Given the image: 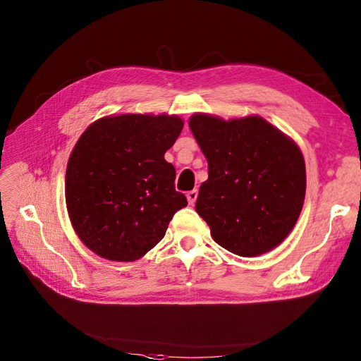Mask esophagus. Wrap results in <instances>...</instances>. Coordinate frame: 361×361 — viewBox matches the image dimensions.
Wrapping results in <instances>:
<instances>
[{
	"label": "esophagus",
	"instance_id": "34e87169",
	"mask_svg": "<svg viewBox=\"0 0 361 361\" xmlns=\"http://www.w3.org/2000/svg\"><path fill=\"white\" fill-rule=\"evenodd\" d=\"M197 195H199V191H197V190L188 191V192H187V199H188V203H190V204H194V203H195V200H197Z\"/></svg>",
	"mask_w": 361,
	"mask_h": 361
}]
</instances>
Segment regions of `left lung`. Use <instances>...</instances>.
Segmentation results:
<instances>
[{
    "label": "left lung",
    "instance_id": "8db88e82",
    "mask_svg": "<svg viewBox=\"0 0 361 361\" xmlns=\"http://www.w3.org/2000/svg\"><path fill=\"white\" fill-rule=\"evenodd\" d=\"M190 128L207 159L195 211L214 241L251 257L277 247L297 223L305 195L300 147L259 116L194 114Z\"/></svg>",
    "mask_w": 361,
    "mask_h": 361
}]
</instances>
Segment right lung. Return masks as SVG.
<instances>
[{"label": "right lung", "instance_id": "obj_1", "mask_svg": "<svg viewBox=\"0 0 361 361\" xmlns=\"http://www.w3.org/2000/svg\"><path fill=\"white\" fill-rule=\"evenodd\" d=\"M182 128L178 116L122 114L97 120L80 137L68 162L66 204L76 235L96 255L140 259L188 204L164 159Z\"/></svg>", "mask_w": 361, "mask_h": 361}]
</instances>
